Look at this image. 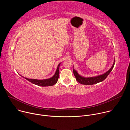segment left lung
<instances>
[{"label":"left lung","mask_w":130,"mask_h":130,"mask_svg":"<svg viewBox=\"0 0 130 130\" xmlns=\"http://www.w3.org/2000/svg\"><path fill=\"white\" fill-rule=\"evenodd\" d=\"M115 65V61L113 63V66H112L109 70H108L106 72L104 73L103 75L98 76L97 77H90V78H84L83 77H81L80 76L78 72L75 70L73 69V74L75 75L76 80L81 84H84V85H92V84H95L96 83H98L99 82L103 81L104 80H105L106 77L108 76V75L109 74V73L111 72V71L112 70L114 66Z\"/></svg>","instance_id":"left-lung-1"}]
</instances>
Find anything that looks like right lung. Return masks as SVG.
Returning a JSON list of instances; mask_svg holds the SVG:
<instances>
[{
	"label": "right lung",
	"instance_id": "right-lung-1",
	"mask_svg": "<svg viewBox=\"0 0 130 130\" xmlns=\"http://www.w3.org/2000/svg\"><path fill=\"white\" fill-rule=\"evenodd\" d=\"M60 64H59L57 69L55 72L54 75L51 78L45 80H36V79H31L25 78L26 80L29 81V82H31L33 84H36L38 86H52L56 84L58 82L59 77V66Z\"/></svg>",
	"mask_w": 130,
	"mask_h": 130
}]
</instances>
